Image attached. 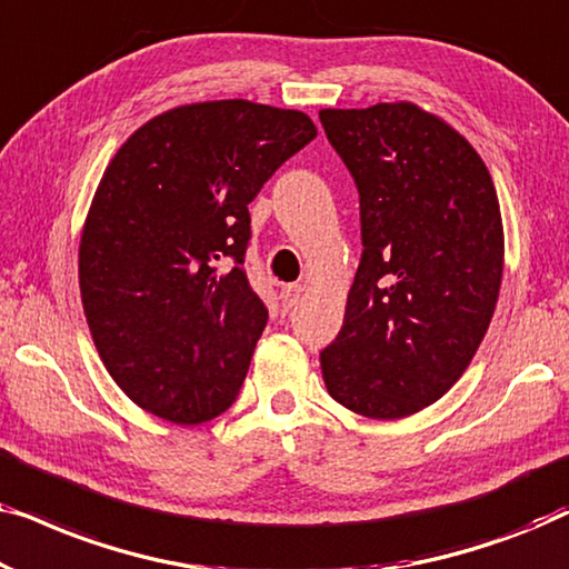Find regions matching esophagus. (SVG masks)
Returning a JSON list of instances; mask_svg holds the SVG:
<instances>
[{"label": "esophagus", "instance_id": "obj_1", "mask_svg": "<svg viewBox=\"0 0 569 569\" xmlns=\"http://www.w3.org/2000/svg\"><path fill=\"white\" fill-rule=\"evenodd\" d=\"M302 298V284H284L282 287V308L290 310L300 302Z\"/></svg>", "mask_w": 569, "mask_h": 569}]
</instances>
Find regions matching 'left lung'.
<instances>
[{
    "label": "left lung",
    "instance_id": "8db88e82",
    "mask_svg": "<svg viewBox=\"0 0 569 569\" xmlns=\"http://www.w3.org/2000/svg\"><path fill=\"white\" fill-rule=\"evenodd\" d=\"M318 119L355 178L362 230L345 323L321 352L326 388L362 417H409L463 376L492 321L505 253L492 176L415 103Z\"/></svg>",
    "mask_w": 569,
    "mask_h": 569
}]
</instances>
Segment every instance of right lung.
<instances>
[{
	"mask_svg": "<svg viewBox=\"0 0 569 569\" xmlns=\"http://www.w3.org/2000/svg\"><path fill=\"white\" fill-rule=\"evenodd\" d=\"M316 137L251 100L181 106L137 129L106 168L80 243L98 355L137 407L176 425L230 409L269 310L246 277L248 204Z\"/></svg>",
	"mask_w": 569,
	"mask_h": 569,
	"instance_id": "right-lung-1",
	"label": "right lung"
}]
</instances>
